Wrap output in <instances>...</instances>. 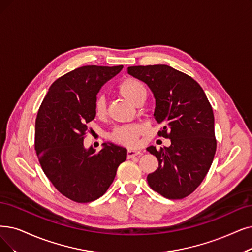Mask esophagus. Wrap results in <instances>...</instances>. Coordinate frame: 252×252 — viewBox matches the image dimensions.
Masks as SVG:
<instances>
[{"label": "esophagus", "mask_w": 252, "mask_h": 252, "mask_svg": "<svg viewBox=\"0 0 252 252\" xmlns=\"http://www.w3.org/2000/svg\"><path fill=\"white\" fill-rule=\"evenodd\" d=\"M140 154V151L139 150H128L127 151V157L130 159V158H133L135 156H138Z\"/></svg>", "instance_id": "1"}]
</instances>
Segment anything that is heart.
Returning <instances> with one entry per match:
<instances>
[{"label": "heart", "instance_id": "heart-1", "mask_svg": "<svg viewBox=\"0 0 252 252\" xmlns=\"http://www.w3.org/2000/svg\"><path fill=\"white\" fill-rule=\"evenodd\" d=\"M118 92L121 96L127 99L129 102L138 105L144 102L147 98V89L140 80L128 77L124 79L118 87ZM107 112L105 98L99 95L94 101V114L97 118H104ZM144 132V126L140 124H131L117 127L110 133V138L114 142L127 147H136L138 145V137Z\"/></svg>", "mask_w": 252, "mask_h": 252}]
</instances>
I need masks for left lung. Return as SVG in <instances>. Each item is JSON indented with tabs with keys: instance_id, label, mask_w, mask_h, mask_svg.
<instances>
[{
	"instance_id": "8db88e82",
	"label": "left lung",
	"mask_w": 252,
	"mask_h": 252,
	"mask_svg": "<svg viewBox=\"0 0 252 252\" xmlns=\"http://www.w3.org/2000/svg\"><path fill=\"white\" fill-rule=\"evenodd\" d=\"M128 73L151 89L156 101L154 117L163 128L159 136L170 146H150L158 168L147 177L156 192L169 199L188 196L203 182L216 152L214 114L202 89L189 75L167 65L128 67Z\"/></svg>"
}]
</instances>
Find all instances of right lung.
<instances>
[{"instance_id": "right-lung-1", "label": "right lung", "mask_w": 252, "mask_h": 252, "mask_svg": "<svg viewBox=\"0 0 252 252\" xmlns=\"http://www.w3.org/2000/svg\"><path fill=\"white\" fill-rule=\"evenodd\" d=\"M123 66L89 65L59 77L39 107L35 150L44 174L59 192L76 203L102 196L116 177L127 150L103 144L96 153L86 149L88 123L95 118L94 101L101 87Z\"/></svg>"}]
</instances>
